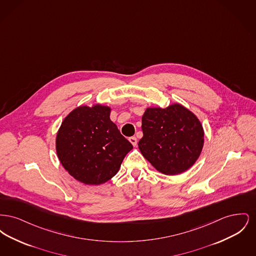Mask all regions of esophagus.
Listing matches in <instances>:
<instances>
[{
    "instance_id": "1",
    "label": "esophagus",
    "mask_w": 256,
    "mask_h": 256,
    "mask_svg": "<svg viewBox=\"0 0 256 256\" xmlns=\"http://www.w3.org/2000/svg\"><path fill=\"white\" fill-rule=\"evenodd\" d=\"M128 140H130V142L132 144V146H135L137 145V139H136V137H134V136L130 137Z\"/></svg>"
}]
</instances>
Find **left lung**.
<instances>
[{"instance_id": "obj_1", "label": "left lung", "mask_w": 256, "mask_h": 256, "mask_svg": "<svg viewBox=\"0 0 256 256\" xmlns=\"http://www.w3.org/2000/svg\"><path fill=\"white\" fill-rule=\"evenodd\" d=\"M143 137L138 148L143 156L168 176L191 168L204 143V132L195 114L180 104L166 108H148L142 117Z\"/></svg>"}]
</instances>
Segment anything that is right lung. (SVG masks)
Returning a JSON list of instances; mask_svg holds the SVG:
<instances>
[{"mask_svg": "<svg viewBox=\"0 0 256 256\" xmlns=\"http://www.w3.org/2000/svg\"><path fill=\"white\" fill-rule=\"evenodd\" d=\"M106 106H80L63 120L56 148L63 168L87 185H100L113 178L132 145L110 120Z\"/></svg>", "mask_w": 256, "mask_h": 256, "instance_id": "right-lung-1", "label": "right lung"}]
</instances>
